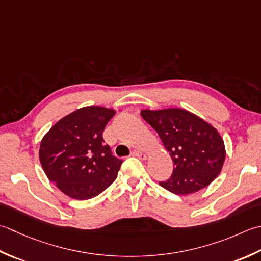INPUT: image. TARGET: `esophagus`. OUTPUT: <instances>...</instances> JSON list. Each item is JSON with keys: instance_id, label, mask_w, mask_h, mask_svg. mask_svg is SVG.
Masks as SVG:
<instances>
[{"instance_id": "esophagus-1", "label": "esophagus", "mask_w": 261, "mask_h": 261, "mask_svg": "<svg viewBox=\"0 0 261 261\" xmlns=\"http://www.w3.org/2000/svg\"><path fill=\"white\" fill-rule=\"evenodd\" d=\"M132 155L137 156L138 159H141V160H146V154L142 151H138V150H134L132 152Z\"/></svg>"}]
</instances>
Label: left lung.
I'll use <instances>...</instances> for the list:
<instances>
[{"instance_id": "obj_1", "label": "left lung", "mask_w": 261, "mask_h": 261, "mask_svg": "<svg viewBox=\"0 0 261 261\" xmlns=\"http://www.w3.org/2000/svg\"><path fill=\"white\" fill-rule=\"evenodd\" d=\"M141 115L156 130L173 161L172 175L159 182L161 187L188 195L207 187L220 174L225 146L212 125L180 108L145 109Z\"/></svg>"}]
</instances>
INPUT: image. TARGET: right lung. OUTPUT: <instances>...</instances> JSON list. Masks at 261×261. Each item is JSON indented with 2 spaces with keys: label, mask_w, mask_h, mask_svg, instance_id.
I'll list each match as a JSON object with an SVG mask.
<instances>
[{
  "label": "right lung",
  "mask_w": 261,
  "mask_h": 261,
  "mask_svg": "<svg viewBox=\"0 0 261 261\" xmlns=\"http://www.w3.org/2000/svg\"><path fill=\"white\" fill-rule=\"evenodd\" d=\"M114 109L89 106L63 117L42 137L41 167L68 197L86 200L107 189L123 161L105 144L102 133Z\"/></svg>",
  "instance_id": "right-lung-1"
}]
</instances>
